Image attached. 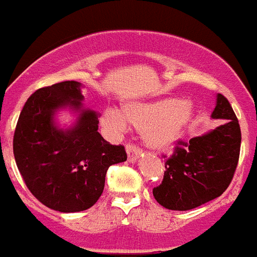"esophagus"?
I'll return each instance as SVG.
<instances>
[{
    "label": "esophagus",
    "mask_w": 257,
    "mask_h": 257,
    "mask_svg": "<svg viewBox=\"0 0 257 257\" xmlns=\"http://www.w3.org/2000/svg\"><path fill=\"white\" fill-rule=\"evenodd\" d=\"M126 152H127V160H128V162H131V163L136 162V161L139 160L140 154H142V151H140L138 147H135V145H133V144L127 145Z\"/></svg>",
    "instance_id": "1"
}]
</instances>
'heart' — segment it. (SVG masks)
I'll list each match as a JSON object with an SVG mask.
<instances>
[{
	"mask_svg": "<svg viewBox=\"0 0 257 257\" xmlns=\"http://www.w3.org/2000/svg\"><path fill=\"white\" fill-rule=\"evenodd\" d=\"M194 105L188 99L160 97L153 100L126 101L122 112L106 109L101 123L112 131H123L127 121L142 131L147 147L156 152L169 151L192 123Z\"/></svg>",
	"mask_w": 257,
	"mask_h": 257,
	"instance_id": "obj_1",
	"label": "heart"
}]
</instances>
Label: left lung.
<instances>
[{"mask_svg": "<svg viewBox=\"0 0 257 257\" xmlns=\"http://www.w3.org/2000/svg\"><path fill=\"white\" fill-rule=\"evenodd\" d=\"M212 119L225 121L219 127L179 142L166 162L160 187L153 189L156 201L167 210L188 211L217 198L229 187L240 149V128L234 110L221 94L216 95Z\"/></svg>", "mask_w": 257, "mask_h": 257, "instance_id": "1", "label": "left lung"}]
</instances>
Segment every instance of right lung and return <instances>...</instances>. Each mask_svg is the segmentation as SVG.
<instances>
[{"label":"right lung","instance_id":"1","mask_svg":"<svg viewBox=\"0 0 257 257\" xmlns=\"http://www.w3.org/2000/svg\"><path fill=\"white\" fill-rule=\"evenodd\" d=\"M82 83L64 81L32 94L18 119L14 157L23 180L41 203L59 212H79L101 196L109 166L124 162L122 145H112L97 133L99 113L83 105ZM69 108L70 126L56 115Z\"/></svg>","mask_w":257,"mask_h":257}]
</instances>
